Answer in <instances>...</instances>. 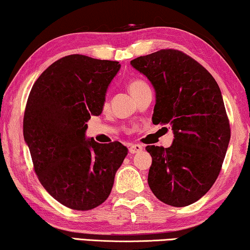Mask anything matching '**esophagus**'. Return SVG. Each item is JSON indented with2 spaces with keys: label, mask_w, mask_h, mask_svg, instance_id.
Listing matches in <instances>:
<instances>
[{
  "label": "esophagus",
  "mask_w": 250,
  "mask_h": 250,
  "mask_svg": "<svg viewBox=\"0 0 250 250\" xmlns=\"http://www.w3.org/2000/svg\"><path fill=\"white\" fill-rule=\"evenodd\" d=\"M142 150V146L140 145H132L131 146L128 148V152L131 153V155H134L136 152H140Z\"/></svg>",
  "instance_id": "obj_1"
}]
</instances>
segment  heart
Instances as JSON below:
<instances>
[{"label":"heart","instance_id":"obj_1","mask_svg":"<svg viewBox=\"0 0 250 250\" xmlns=\"http://www.w3.org/2000/svg\"><path fill=\"white\" fill-rule=\"evenodd\" d=\"M127 87H128L129 93H131L133 97H136V95L141 93L142 91H145V90H146V88H149V85L142 80H132L128 83Z\"/></svg>","mask_w":250,"mask_h":250}]
</instances>
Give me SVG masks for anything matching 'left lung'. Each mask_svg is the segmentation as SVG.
<instances>
[{
	"label": "left lung",
	"instance_id": "8db88e82",
	"mask_svg": "<svg viewBox=\"0 0 250 250\" xmlns=\"http://www.w3.org/2000/svg\"><path fill=\"white\" fill-rule=\"evenodd\" d=\"M131 64L156 90L152 123L174 132L169 148L146 146L150 189L169 206L196 203L216 181L230 141L220 87L206 68L179 50H159Z\"/></svg>",
	"mask_w": 250,
	"mask_h": 250
}]
</instances>
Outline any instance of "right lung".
Wrapping results in <instances>:
<instances>
[{
  "label": "right lung",
  "instance_id": "obj_1",
  "mask_svg": "<svg viewBox=\"0 0 250 250\" xmlns=\"http://www.w3.org/2000/svg\"><path fill=\"white\" fill-rule=\"evenodd\" d=\"M118 61L70 54L34 83L23 115V138L44 189L70 209L90 210L109 197L127 148L85 140L86 122L101 114Z\"/></svg>",
  "mask_w": 250,
  "mask_h": 250
}]
</instances>
